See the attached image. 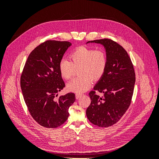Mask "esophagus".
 Segmentation results:
<instances>
[{
  "label": "esophagus",
  "instance_id": "obj_1",
  "mask_svg": "<svg viewBox=\"0 0 159 159\" xmlns=\"http://www.w3.org/2000/svg\"><path fill=\"white\" fill-rule=\"evenodd\" d=\"M81 94L76 93L75 94V98H76V99H78L80 98H81Z\"/></svg>",
  "mask_w": 159,
  "mask_h": 159
}]
</instances>
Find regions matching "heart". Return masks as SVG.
<instances>
[{"mask_svg":"<svg viewBox=\"0 0 159 159\" xmlns=\"http://www.w3.org/2000/svg\"><path fill=\"white\" fill-rule=\"evenodd\" d=\"M70 61L62 59L60 61L58 69L62 78L69 80L73 75L74 68L80 67L81 75L74 78L67 84L68 91L81 93L91 86V80L98 81L103 76L107 66V56L102 50L81 46L75 48L70 54Z\"/></svg>","mask_w":159,"mask_h":159,"instance_id":"heart-1","label":"heart"}]
</instances>
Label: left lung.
I'll return each instance as SVG.
<instances>
[{
    "mask_svg": "<svg viewBox=\"0 0 159 159\" xmlns=\"http://www.w3.org/2000/svg\"><path fill=\"white\" fill-rule=\"evenodd\" d=\"M88 43L102 45L108 62L103 76L89 93L91 103L86 115L93 125L107 127L118 122L131 104L135 74L127 52L117 42L105 38ZM95 90L103 93L104 97L100 98Z\"/></svg>",
    "mask_w": 159,
    "mask_h": 159,
    "instance_id": "1",
    "label": "left lung"
}]
</instances>
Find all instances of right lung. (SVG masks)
I'll return each mask as SVG.
<instances>
[{
  "label": "right lung",
  "instance_id": "add662e5",
  "mask_svg": "<svg viewBox=\"0 0 159 159\" xmlns=\"http://www.w3.org/2000/svg\"><path fill=\"white\" fill-rule=\"evenodd\" d=\"M71 45L66 41H46L32 51L23 69L20 88L24 99L33 119L46 128L64 123L75 101L74 93L55 99L65 87L58 65Z\"/></svg>",
  "mask_w": 159,
  "mask_h": 159
}]
</instances>
